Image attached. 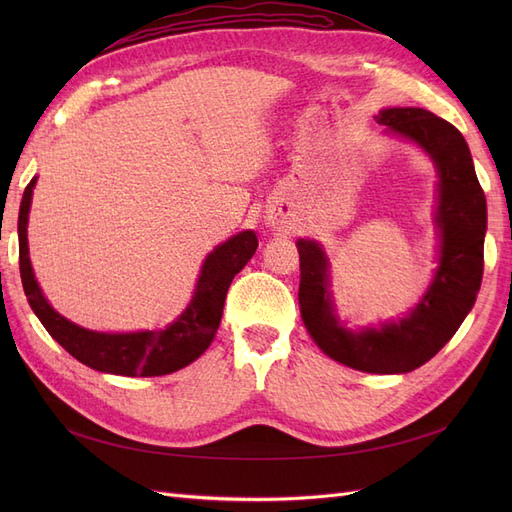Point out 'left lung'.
Returning <instances> with one entry per match:
<instances>
[{
    "label": "left lung",
    "mask_w": 512,
    "mask_h": 512,
    "mask_svg": "<svg viewBox=\"0 0 512 512\" xmlns=\"http://www.w3.org/2000/svg\"><path fill=\"white\" fill-rule=\"evenodd\" d=\"M376 119L386 134L414 143L436 166V273L404 318L348 329L335 309L327 254L318 241L299 239V305L307 333L333 361L367 374H408L448 344L474 307L483 280L487 200L466 138L451 123L412 106L382 108Z\"/></svg>",
    "instance_id": "8db88e82"
}]
</instances>
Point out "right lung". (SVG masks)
I'll return each mask as SVG.
<instances>
[{
	"mask_svg": "<svg viewBox=\"0 0 512 512\" xmlns=\"http://www.w3.org/2000/svg\"><path fill=\"white\" fill-rule=\"evenodd\" d=\"M36 179L25 188L19 209V267L25 297L55 342L83 365L115 376H164L194 363L218 333L228 286L254 256L258 247L256 232L243 230L215 247L200 269L192 301L166 329L134 333L89 331L55 312L36 282L27 245L29 207Z\"/></svg>",
	"mask_w": 512,
	"mask_h": 512,
	"instance_id": "right-lung-1",
	"label": "right lung"
}]
</instances>
